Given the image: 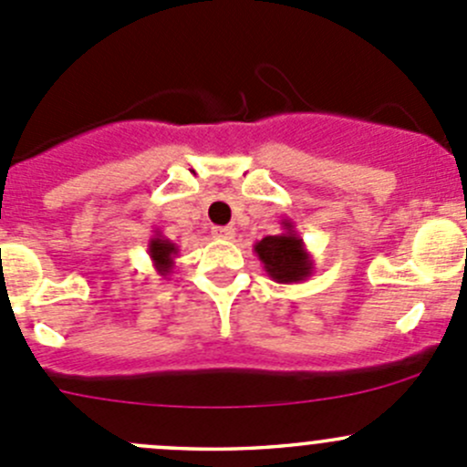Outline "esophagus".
<instances>
[{"label": "esophagus", "instance_id": "34e87169", "mask_svg": "<svg viewBox=\"0 0 467 467\" xmlns=\"http://www.w3.org/2000/svg\"><path fill=\"white\" fill-rule=\"evenodd\" d=\"M212 237L233 239L234 237V228H233V225H216V228H212Z\"/></svg>", "mask_w": 467, "mask_h": 467}]
</instances>
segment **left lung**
Segmentation results:
<instances>
[{"mask_svg":"<svg viewBox=\"0 0 467 467\" xmlns=\"http://www.w3.org/2000/svg\"><path fill=\"white\" fill-rule=\"evenodd\" d=\"M253 248L266 275L280 285H298L312 277L314 260L291 219H282L280 234H268Z\"/></svg>","mask_w":467,"mask_h":467,"instance_id":"left-lung-1","label":"left lung"}]
</instances>
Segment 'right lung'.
I'll return each instance as SVG.
<instances>
[{
	"instance_id": "1",
	"label": "right lung",
	"mask_w": 467,
	"mask_h": 467,
	"mask_svg": "<svg viewBox=\"0 0 467 467\" xmlns=\"http://www.w3.org/2000/svg\"><path fill=\"white\" fill-rule=\"evenodd\" d=\"M146 251H149V257L150 262H153V268L158 271V275L167 277L169 273H171L173 264H176L173 260L178 257L176 244H173L171 239L164 237V234L155 228L153 237L149 239V248H146Z\"/></svg>"
}]
</instances>
